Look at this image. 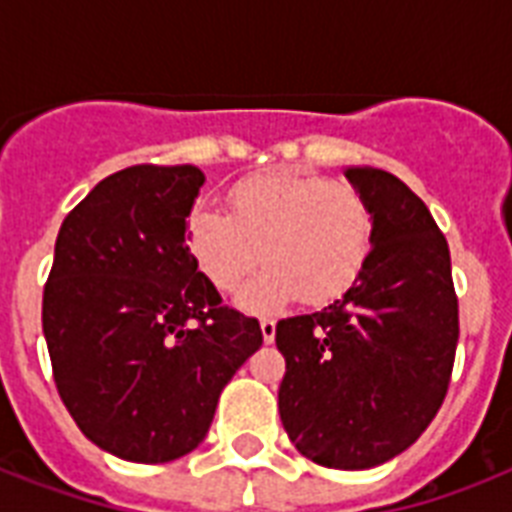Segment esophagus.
<instances>
[{
  "label": "esophagus",
  "mask_w": 512,
  "mask_h": 512,
  "mask_svg": "<svg viewBox=\"0 0 512 512\" xmlns=\"http://www.w3.org/2000/svg\"><path fill=\"white\" fill-rule=\"evenodd\" d=\"M260 332H263L265 342L276 340V321L273 319H260Z\"/></svg>",
  "instance_id": "1"
}]
</instances>
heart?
Here are the masks:
<instances>
[{"label":"heart","mask_w":512,"mask_h":512,"mask_svg":"<svg viewBox=\"0 0 512 512\" xmlns=\"http://www.w3.org/2000/svg\"><path fill=\"white\" fill-rule=\"evenodd\" d=\"M185 244L220 292H233L257 260L268 268L241 289L244 311L271 313L300 297L324 305L356 281L372 249V212L348 183L265 172L228 193V217L196 209Z\"/></svg>","instance_id":"b5f03b06"}]
</instances>
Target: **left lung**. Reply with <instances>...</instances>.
<instances>
[{
  "instance_id": "left-lung-1",
  "label": "left lung",
  "mask_w": 512,
  "mask_h": 512,
  "mask_svg": "<svg viewBox=\"0 0 512 512\" xmlns=\"http://www.w3.org/2000/svg\"><path fill=\"white\" fill-rule=\"evenodd\" d=\"M345 177L372 212V252L340 300L276 324L279 414L308 460L366 470L406 452L441 409L460 319L449 244L420 196L374 167Z\"/></svg>"
}]
</instances>
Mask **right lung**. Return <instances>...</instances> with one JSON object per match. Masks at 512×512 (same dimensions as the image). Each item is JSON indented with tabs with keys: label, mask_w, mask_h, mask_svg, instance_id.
Listing matches in <instances>:
<instances>
[{
	"label": "right lung",
	"mask_w": 512,
	"mask_h": 512,
	"mask_svg": "<svg viewBox=\"0 0 512 512\" xmlns=\"http://www.w3.org/2000/svg\"><path fill=\"white\" fill-rule=\"evenodd\" d=\"M204 172L138 164L100 180L60 225L42 329L63 404L119 460L172 462L204 441L217 398L263 345L223 308L185 225Z\"/></svg>",
	"instance_id": "obj_1"
}]
</instances>
